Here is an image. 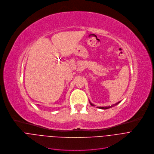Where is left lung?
Here are the masks:
<instances>
[{
  "label": "left lung",
  "mask_w": 154,
  "mask_h": 154,
  "mask_svg": "<svg viewBox=\"0 0 154 154\" xmlns=\"http://www.w3.org/2000/svg\"><path fill=\"white\" fill-rule=\"evenodd\" d=\"M89 102H90V104H91V106H95V105L92 104L90 101H89ZM120 102H121V101H119V102L117 103L116 104H113V105H112V106H108V107H98V108H99V109H109V108H110V107H113V106H115L117 105V104H119Z\"/></svg>",
  "instance_id": "1"
}]
</instances>
